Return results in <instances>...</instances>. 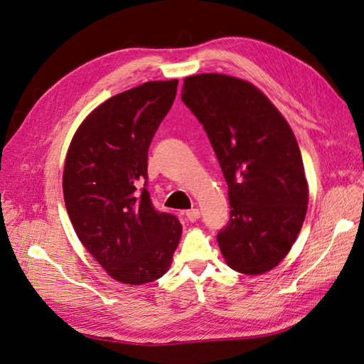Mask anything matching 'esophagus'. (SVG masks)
Returning <instances> with one entry per match:
<instances>
[{
	"label": "esophagus",
	"instance_id": "obj_1",
	"mask_svg": "<svg viewBox=\"0 0 364 364\" xmlns=\"http://www.w3.org/2000/svg\"><path fill=\"white\" fill-rule=\"evenodd\" d=\"M186 218H188L190 222H196V220L200 218V211L197 208H193L190 211H186Z\"/></svg>",
	"mask_w": 364,
	"mask_h": 364
}]
</instances>
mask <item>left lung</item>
<instances>
[{
	"mask_svg": "<svg viewBox=\"0 0 364 364\" xmlns=\"http://www.w3.org/2000/svg\"><path fill=\"white\" fill-rule=\"evenodd\" d=\"M182 102L200 121L228 183L230 217L217 234L230 269L269 272L302 228L308 185L291 127L252 83L226 74L186 77Z\"/></svg>",
	"mask_w": 364,
	"mask_h": 364,
	"instance_id": "left-lung-1",
	"label": "left lung"
}]
</instances>
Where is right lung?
Listing matches in <instances>:
<instances>
[{"instance_id":"1","label":"right lung","mask_w":364,"mask_h":364,"mask_svg":"<svg viewBox=\"0 0 364 364\" xmlns=\"http://www.w3.org/2000/svg\"><path fill=\"white\" fill-rule=\"evenodd\" d=\"M178 80L146 82L85 118L63 168V197L77 237L109 277L132 285L167 273L179 245L178 217L155 209L147 153L171 109Z\"/></svg>"}]
</instances>
